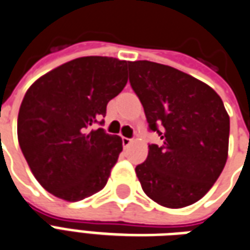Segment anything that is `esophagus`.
<instances>
[{
    "instance_id": "obj_1",
    "label": "esophagus",
    "mask_w": 250,
    "mask_h": 250,
    "mask_svg": "<svg viewBox=\"0 0 250 250\" xmlns=\"http://www.w3.org/2000/svg\"><path fill=\"white\" fill-rule=\"evenodd\" d=\"M133 143V140L132 138H127V137H123V145L124 147H127L130 144Z\"/></svg>"
}]
</instances>
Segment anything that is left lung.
<instances>
[{
	"label": "left lung",
	"mask_w": 250,
	"mask_h": 250,
	"mask_svg": "<svg viewBox=\"0 0 250 250\" xmlns=\"http://www.w3.org/2000/svg\"><path fill=\"white\" fill-rule=\"evenodd\" d=\"M129 81L143 104L149 145L136 174L147 197L172 209L201 200L227 164L229 116L221 97L197 78L163 63L129 62Z\"/></svg>",
	"instance_id": "left-lung-1"
}]
</instances>
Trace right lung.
Listing matches in <instances>:
<instances>
[{
  "label": "right lung",
  "mask_w": 250,
  "mask_h": 250,
  "mask_svg": "<svg viewBox=\"0 0 250 250\" xmlns=\"http://www.w3.org/2000/svg\"><path fill=\"white\" fill-rule=\"evenodd\" d=\"M129 61L89 56L40 77L20 106L18 143L43 189L65 201L100 192L123 152V140L92 129L127 83Z\"/></svg>",
  "instance_id": "1"
}]
</instances>
